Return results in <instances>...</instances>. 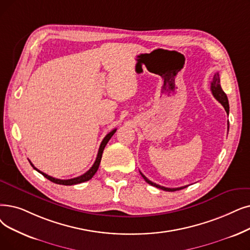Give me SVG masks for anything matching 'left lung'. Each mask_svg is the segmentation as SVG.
Masks as SVG:
<instances>
[{"label":"left lung","mask_w":250,"mask_h":250,"mask_svg":"<svg viewBox=\"0 0 250 250\" xmlns=\"http://www.w3.org/2000/svg\"><path fill=\"white\" fill-rule=\"evenodd\" d=\"M210 90H211L212 95L214 96V98H215L216 100H218V101L224 106L226 112H227L228 114H229V101H228V97H227V95L225 94V92L223 91L222 86H221L220 74H219V72H216V73L213 75L212 81H211V83H210ZM228 131H229V123H228ZM140 173H141V176L143 177V179L149 184V185L154 186V187H156V188H159V189L165 190V191L172 192V191L182 190V189H184V188L188 187V186H183V187H179V188H167V187H164V186L157 185V184H155V183H153V182H151V181L148 180L141 171H140Z\"/></svg>","instance_id":"8db88e82"}]
</instances>
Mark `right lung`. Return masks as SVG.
Returning a JSON list of instances; mask_svg holds the SVG:
<instances>
[{
    "label": "right lung",
    "mask_w": 250,
    "mask_h": 250,
    "mask_svg": "<svg viewBox=\"0 0 250 250\" xmlns=\"http://www.w3.org/2000/svg\"><path fill=\"white\" fill-rule=\"evenodd\" d=\"M115 132H116V128L112 129V131H111L109 134H107V135L105 136V138L103 139V141H102V142H101V145H100V147H99L98 154H97V158H96V160H95V162H94V165L92 166V167H91V168H90L88 171L84 172L83 175H82V176H80V177L73 178V179H68V180H60V179L53 178V177H51V176H48L47 173H45V172H42V171L39 170L37 167H35V166L32 165L30 161H29V162H30L31 167H34L36 170H38L40 173H42V175L44 176L45 178H47L48 180H50V181H51V182H53V183H55V184H59V185L71 186V185H77V184H81V183L86 182V181L91 180V179L93 178V176H94L95 173H96V171L98 170V168H99V166H100V162H101V158H102V153H103V150H104V148H105L106 144L108 143V141H109V140L111 139V137L114 135V133H115Z\"/></svg>",
    "instance_id": "obj_1"
}]
</instances>
